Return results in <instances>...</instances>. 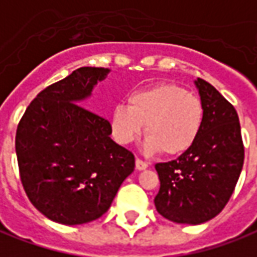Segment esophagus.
I'll use <instances>...</instances> for the list:
<instances>
[{"instance_id":"1","label":"esophagus","mask_w":257,"mask_h":257,"mask_svg":"<svg viewBox=\"0 0 257 257\" xmlns=\"http://www.w3.org/2000/svg\"><path fill=\"white\" fill-rule=\"evenodd\" d=\"M148 167H149V165H148L146 162H143L141 159H136V169H138V170H145V169H148Z\"/></svg>"}]
</instances>
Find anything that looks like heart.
I'll list each match as a JSON object with an SVG mask.
<instances>
[{
  "mask_svg": "<svg viewBox=\"0 0 257 257\" xmlns=\"http://www.w3.org/2000/svg\"><path fill=\"white\" fill-rule=\"evenodd\" d=\"M128 105L118 104L109 115L111 134L119 145H129L142 134V151L174 156L188 151L204 123L201 99L174 83H158L132 91Z\"/></svg>",
  "mask_w": 257,
  "mask_h": 257,
  "instance_id": "b5f03b06",
  "label": "heart"
}]
</instances>
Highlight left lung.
I'll return each instance as SVG.
<instances>
[{
  "label": "left lung",
  "mask_w": 257,
  "mask_h": 257,
  "mask_svg": "<svg viewBox=\"0 0 257 257\" xmlns=\"http://www.w3.org/2000/svg\"><path fill=\"white\" fill-rule=\"evenodd\" d=\"M204 106L195 143L181 156L155 166L160 190L155 205L177 224H204L229 201L243 167L245 149L235 108L202 78L194 81Z\"/></svg>",
  "instance_id": "left-lung-1"
}]
</instances>
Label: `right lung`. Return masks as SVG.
<instances>
[{
  "mask_svg": "<svg viewBox=\"0 0 257 257\" xmlns=\"http://www.w3.org/2000/svg\"><path fill=\"white\" fill-rule=\"evenodd\" d=\"M109 71L80 67L46 87L17 129L15 151L26 195L59 224H87L104 215L135 169V156L111 139L109 122L78 105Z\"/></svg>",
  "mask_w": 257,
  "mask_h": 257,
  "instance_id": "right-lung-1",
  "label": "right lung"
}]
</instances>
